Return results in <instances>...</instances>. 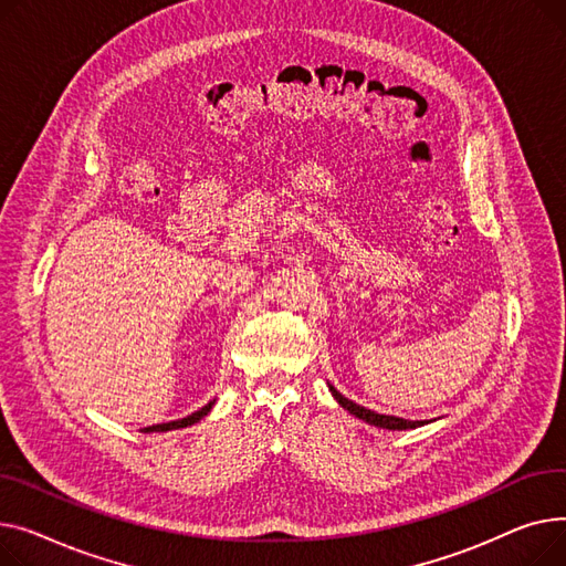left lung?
<instances>
[{
    "instance_id": "left-lung-1",
    "label": "left lung",
    "mask_w": 566,
    "mask_h": 566,
    "mask_svg": "<svg viewBox=\"0 0 566 566\" xmlns=\"http://www.w3.org/2000/svg\"><path fill=\"white\" fill-rule=\"evenodd\" d=\"M328 390H331V395L336 397V402L345 409V411H349L352 416H356L358 420H363V422H368V424H375V427H379V429H390V431H405V429H416V427H422V424H427L429 420H405V418H397V416H384V413H377V411H370V409H365V407H360V405H356V402H352V400H347V397H343L334 386L328 384Z\"/></svg>"
}]
</instances>
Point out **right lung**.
<instances>
[{"label":"right lung","mask_w":566,"mask_h":566,"mask_svg":"<svg viewBox=\"0 0 566 566\" xmlns=\"http://www.w3.org/2000/svg\"><path fill=\"white\" fill-rule=\"evenodd\" d=\"M214 407V400L212 402H208L203 409H198V411H193L191 416H187V418H182V420H174V422H161V424H153V427H144L142 431H146V434H150V431H171V429H180V427H189V424H193V422H198L201 418H206L208 413H210V409Z\"/></svg>","instance_id":"1"}]
</instances>
